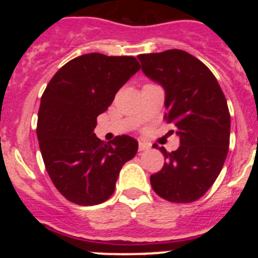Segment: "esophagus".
<instances>
[{
  "label": "esophagus",
  "instance_id": "esophagus-1",
  "mask_svg": "<svg viewBox=\"0 0 258 258\" xmlns=\"http://www.w3.org/2000/svg\"><path fill=\"white\" fill-rule=\"evenodd\" d=\"M150 149H151V145H150V143L142 142V141L138 142V150H140V151H146V150H150Z\"/></svg>",
  "mask_w": 258,
  "mask_h": 258
}]
</instances>
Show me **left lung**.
Here are the masks:
<instances>
[{
	"instance_id": "left-lung-1",
	"label": "left lung",
	"mask_w": 258,
	"mask_h": 258,
	"mask_svg": "<svg viewBox=\"0 0 258 258\" xmlns=\"http://www.w3.org/2000/svg\"><path fill=\"white\" fill-rule=\"evenodd\" d=\"M146 76L165 89L164 118L174 125L181 146L168 152L160 172L150 177L155 192L172 203H191L209 190L226 160L230 112L222 89L203 61L183 50L141 54ZM157 149V145H155Z\"/></svg>"
}]
</instances>
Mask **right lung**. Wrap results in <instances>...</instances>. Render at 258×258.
<instances>
[{
	"instance_id": "1",
	"label": "right lung",
	"mask_w": 258,
	"mask_h": 258,
	"mask_svg": "<svg viewBox=\"0 0 258 258\" xmlns=\"http://www.w3.org/2000/svg\"><path fill=\"white\" fill-rule=\"evenodd\" d=\"M140 68L134 56L90 52L66 63L47 84L38 109V145L50 179L70 202H106L121 166L137 154L138 142L132 137L104 143L94 129L97 116Z\"/></svg>"
}]
</instances>
